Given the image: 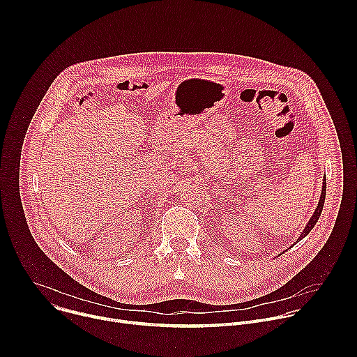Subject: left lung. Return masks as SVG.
<instances>
[{
  "mask_svg": "<svg viewBox=\"0 0 357 357\" xmlns=\"http://www.w3.org/2000/svg\"><path fill=\"white\" fill-rule=\"evenodd\" d=\"M325 196H326V178L324 179V186H322V193H321V199H319V202H318V206H317V211H315V213L312 215V218H311V220L308 222V225L305 226V229H303V231H302V234L299 236V238L295 241V243H298L299 240H302L305 236H307L312 229H314V226L317 225V222H318V219H319V216H321V213H322V209H324V203H325Z\"/></svg>",
  "mask_w": 357,
  "mask_h": 357,
  "instance_id": "left-lung-1",
  "label": "left lung"
}]
</instances>
